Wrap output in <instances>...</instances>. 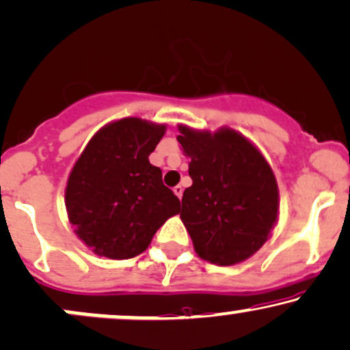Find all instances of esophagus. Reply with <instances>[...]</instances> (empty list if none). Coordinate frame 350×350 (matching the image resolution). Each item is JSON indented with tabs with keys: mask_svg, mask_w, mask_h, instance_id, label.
<instances>
[{
	"mask_svg": "<svg viewBox=\"0 0 350 350\" xmlns=\"http://www.w3.org/2000/svg\"><path fill=\"white\" fill-rule=\"evenodd\" d=\"M174 191H175V195L178 196L180 200H182V196H183V187H182V185H176V187L174 188Z\"/></svg>",
	"mask_w": 350,
	"mask_h": 350,
	"instance_id": "obj_1",
	"label": "esophagus"
}]
</instances>
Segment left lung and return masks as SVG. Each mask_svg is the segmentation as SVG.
Instances as JSON below:
<instances>
[{
    "instance_id": "left-lung-1",
    "label": "left lung",
    "mask_w": 350,
    "mask_h": 350,
    "mask_svg": "<svg viewBox=\"0 0 350 350\" xmlns=\"http://www.w3.org/2000/svg\"><path fill=\"white\" fill-rule=\"evenodd\" d=\"M176 141L191 159L193 183L183 191L182 217L196 254L232 265L256 254L277 223L278 188L267 160L232 129L198 133L180 126Z\"/></svg>"
}]
</instances>
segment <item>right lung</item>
Returning a JSON list of instances; mask_svg holds the SVG:
<instances>
[{"label": "right lung", "instance_id": "obj_1", "mask_svg": "<svg viewBox=\"0 0 350 350\" xmlns=\"http://www.w3.org/2000/svg\"><path fill=\"white\" fill-rule=\"evenodd\" d=\"M163 134L165 126L119 119L98 131L77 160L65 206L77 236L98 256H139L160 226L180 213L162 170L149 162Z\"/></svg>", "mask_w": 350, "mask_h": 350}]
</instances>
